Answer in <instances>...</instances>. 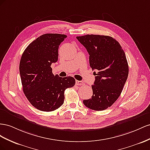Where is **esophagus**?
Returning a JSON list of instances; mask_svg holds the SVG:
<instances>
[{"label": "esophagus", "mask_w": 150, "mask_h": 150, "mask_svg": "<svg viewBox=\"0 0 150 150\" xmlns=\"http://www.w3.org/2000/svg\"><path fill=\"white\" fill-rule=\"evenodd\" d=\"M75 83L76 85H80V86H82V85H85V83L82 82V81H79V80H76Z\"/></svg>", "instance_id": "esophagus-1"}]
</instances>
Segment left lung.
Returning <instances> with one entry per match:
<instances>
[{"mask_svg": "<svg viewBox=\"0 0 150 150\" xmlns=\"http://www.w3.org/2000/svg\"><path fill=\"white\" fill-rule=\"evenodd\" d=\"M76 39L88 51L90 66L97 71H94L92 98L83 100V104L92 110H105L120 96L127 79L129 67L125 51L109 36L87 35Z\"/></svg>", "mask_w": 150, "mask_h": 150, "instance_id": "left-lung-1", "label": "left lung"}]
</instances>
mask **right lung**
I'll return each mask as SVG.
<instances>
[{
    "instance_id": "add662e5",
    "label": "right lung",
    "mask_w": 150,
    "mask_h": 150,
    "mask_svg": "<svg viewBox=\"0 0 150 150\" xmlns=\"http://www.w3.org/2000/svg\"><path fill=\"white\" fill-rule=\"evenodd\" d=\"M67 38L60 34H45L30 43L19 64L23 90L28 100L37 109L50 112L64 102V92L75 84L72 76L59 77L52 73L51 64L58 58V48Z\"/></svg>"
}]
</instances>
